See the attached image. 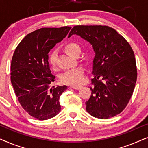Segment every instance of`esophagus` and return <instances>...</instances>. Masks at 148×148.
<instances>
[{
	"label": "esophagus",
	"instance_id": "esophagus-1",
	"mask_svg": "<svg viewBox=\"0 0 148 148\" xmlns=\"http://www.w3.org/2000/svg\"><path fill=\"white\" fill-rule=\"evenodd\" d=\"M71 88L74 89V90H79L82 86H71Z\"/></svg>",
	"mask_w": 148,
	"mask_h": 148
}]
</instances>
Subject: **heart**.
Here are the masks:
<instances>
[{
    "mask_svg": "<svg viewBox=\"0 0 148 148\" xmlns=\"http://www.w3.org/2000/svg\"><path fill=\"white\" fill-rule=\"evenodd\" d=\"M63 48L64 52L68 55L73 57L77 52H81L80 46L75 42H68L64 46ZM48 61L52 67H56L57 60H56V54L55 52H51L48 58ZM83 76H84V69L82 67H78L64 73L60 76V82L62 84L76 86L82 82Z\"/></svg>",
    "mask_w": 148,
    "mask_h": 148,
    "instance_id": "b5f03b06",
    "label": "heart"
}]
</instances>
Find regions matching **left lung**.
<instances>
[{
  "instance_id": "8db88e82",
  "label": "left lung",
  "mask_w": 148,
  "mask_h": 148,
  "mask_svg": "<svg viewBox=\"0 0 148 148\" xmlns=\"http://www.w3.org/2000/svg\"><path fill=\"white\" fill-rule=\"evenodd\" d=\"M73 34L90 42L96 54L87 112L101 119L120 114L128 104L137 81L132 48L116 30L106 25H76L68 38Z\"/></svg>"
}]
</instances>
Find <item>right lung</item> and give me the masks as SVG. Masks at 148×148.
<instances>
[{
	"label": "right lung",
	"instance_id": "add662e5",
	"mask_svg": "<svg viewBox=\"0 0 148 148\" xmlns=\"http://www.w3.org/2000/svg\"><path fill=\"white\" fill-rule=\"evenodd\" d=\"M70 27H44L28 34L12 57L11 81L25 112L38 120L55 116L60 110V95L67 87L52 86L55 76L48 62L50 50L65 38Z\"/></svg>",
	"mask_w": 148,
	"mask_h": 148
}]
</instances>
